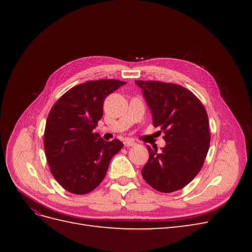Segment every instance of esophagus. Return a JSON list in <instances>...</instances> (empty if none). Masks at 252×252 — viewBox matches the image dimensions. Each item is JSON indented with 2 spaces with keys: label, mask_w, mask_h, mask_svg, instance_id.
Returning <instances> with one entry per match:
<instances>
[{
  "label": "esophagus",
  "mask_w": 252,
  "mask_h": 252,
  "mask_svg": "<svg viewBox=\"0 0 252 252\" xmlns=\"http://www.w3.org/2000/svg\"><path fill=\"white\" fill-rule=\"evenodd\" d=\"M136 143L134 142V141H132V140H126L125 142H124V146L125 147H132V146H134Z\"/></svg>",
  "instance_id": "esophagus-1"
}]
</instances>
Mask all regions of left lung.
Returning <instances> with one entry per match:
<instances>
[{
	"label": "left lung",
	"instance_id": "obj_1",
	"mask_svg": "<svg viewBox=\"0 0 252 252\" xmlns=\"http://www.w3.org/2000/svg\"><path fill=\"white\" fill-rule=\"evenodd\" d=\"M152 113L155 127L165 133L161 152L149 151L144 180L158 191L173 192L200 172L207 156L210 131L207 112L191 91L173 83L135 81ZM159 131V132H161Z\"/></svg>",
	"mask_w": 252,
	"mask_h": 252
}]
</instances>
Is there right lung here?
Returning <instances> with one entry per match:
<instances>
[{
  "label": "right lung",
  "mask_w": 252,
  "mask_h": 252,
  "mask_svg": "<svg viewBox=\"0 0 252 252\" xmlns=\"http://www.w3.org/2000/svg\"><path fill=\"white\" fill-rule=\"evenodd\" d=\"M126 82L88 81L72 87L52 106L44 132V149L50 172L74 194L93 191L104 180L119 140L106 142L94 132L103 117L105 98Z\"/></svg>",
  "instance_id": "right-lung-1"
}]
</instances>
